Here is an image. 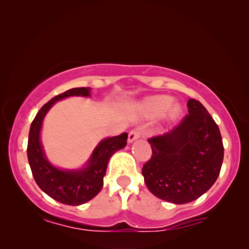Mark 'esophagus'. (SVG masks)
<instances>
[{
    "label": "esophagus",
    "instance_id": "1",
    "mask_svg": "<svg viewBox=\"0 0 249 249\" xmlns=\"http://www.w3.org/2000/svg\"><path fill=\"white\" fill-rule=\"evenodd\" d=\"M140 136H141V131L137 130V129H133L129 133V135H128V142H129V143L134 142V141L139 139Z\"/></svg>",
    "mask_w": 249,
    "mask_h": 249
}]
</instances>
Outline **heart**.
Masks as SVG:
<instances>
[{
	"mask_svg": "<svg viewBox=\"0 0 249 249\" xmlns=\"http://www.w3.org/2000/svg\"><path fill=\"white\" fill-rule=\"evenodd\" d=\"M173 104V99L168 96H155L146 98L140 105L141 113L146 118H158L164 114L166 110L170 108ZM180 108L178 106H174L171 109V115H177L179 113Z\"/></svg>",
	"mask_w": 249,
	"mask_h": 249,
	"instance_id": "b5f03b06",
	"label": "heart"
}]
</instances>
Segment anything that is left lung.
<instances>
[{
  "label": "left lung",
  "mask_w": 249,
  "mask_h": 249,
  "mask_svg": "<svg viewBox=\"0 0 249 249\" xmlns=\"http://www.w3.org/2000/svg\"><path fill=\"white\" fill-rule=\"evenodd\" d=\"M173 129L149 139L152 156L143 165L144 182L157 197L174 204L195 201L216 182L224 158L218 125L198 100Z\"/></svg>",
  "instance_id": "8db88e82"
}]
</instances>
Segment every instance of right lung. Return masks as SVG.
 <instances>
[{
  "instance_id": "right-lung-1",
  "label": "right lung",
  "mask_w": 249,
  "mask_h": 249,
  "mask_svg": "<svg viewBox=\"0 0 249 249\" xmlns=\"http://www.w3.org/2000/svg\"><path fill=\"white\" fill-rule=\"evenodd\" d=\"M90 90V88H75L57 94L40 108L31 124L27 159L33 178L42 192L63 204L79 205L93 198L103 188L109 158L127 145V133L103 140L93 150L87 166L81 170H61L47 160L40 142V130L46 113L57 100L73 96L89 97Z\"/></svg>"
}]
</instances>
